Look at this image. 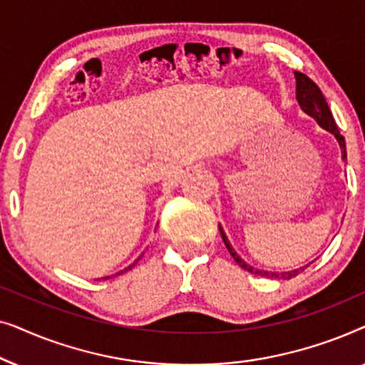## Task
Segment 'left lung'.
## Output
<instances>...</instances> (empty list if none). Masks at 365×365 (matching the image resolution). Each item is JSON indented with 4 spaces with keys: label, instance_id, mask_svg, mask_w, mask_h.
Here are the masks:
<instances>
[{
    "label": "left lung",
    "instance_id": "1",
    "mask_svg": "<svg viewBox=\"0 0 365 365\" xmlns=\"http://www.w3.org/2000/svg\"><path fill=\"white\" fill-rule=\"evenodd\" d=\"M294 76H296V98H297L299 106H301V109H302L304 113L309 114V116L316 119L317 124L322 129H326V131L334 134V138L337 139L339 146H341L342 161H347L346 139H344L342 134L339 133L337 124H336V121H334L332 113H331V109H329V106H327V101H326V98H324L322 91H321V89H319L317 84L314 83L311 78L306 76V74L296 71V73H294ZM219 232H221L222 241H224V244H226L227 251L232 256L234 261H236L239 266L244 269V271H247V272H251V274H256V276L272 277V279H292V277L299 276V274H301L304 269L309 266V264H307V266H304V267H297V269H292V271H284V272L264 271V269H256V267L249 266V264L244 261V259L236 252V249H234L231 246V242H229V239L226 236V232H224V229H222L221 224H219Z\"/></svg>",
    "mask_w": 365,
    "mask_h": 365
}]
</instances>
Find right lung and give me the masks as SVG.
Wrapping results in <instances>:
<instances>
[{"label": "right lung", "instance_id": "right-lung-1", "mask_svg": "<svg viewBox=\"0 0 365 365\" xmlns=\"http://www.w3.org/2000/svg\"><path fill=\"white\" fill-rule=\"evenodd\" d=\"M141 256H143V254H141ZM141 256H139L138 259H136V261H134L133 264H129V266L128 267H124L123 269V271H119V272H116V276H119V274H124V272H126V271H129V269H133L134 266H136V264H138V261H139V259H141ZM113 277V276H111ZM104 279V281H106V279H109V276H106V277H103Z\"/></svg>", "mask_w": 365, "mask_h": 365}]
</instances>
